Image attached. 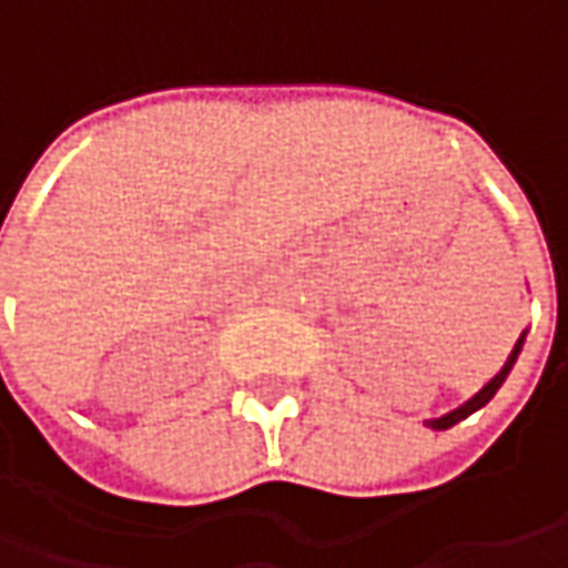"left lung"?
I'll list each match as a JSON object with an SVG mask.
<instances>
[{"instance_id":"1","label":"left lung","mask_w":568,"mask_h":568,"mask_svg":"<svg viewBox=\"0 0 568 568\" xmlns=\"http://www.w3.org/2000/svg\"><path fill=\"white\" fill-rule=\"evenodd\" d=\"M525 338H528V332H521V338L515 341V347H513V354H509V361L503 363V369H499V373H496V376H493V379L487 382V385H484V388H480V392H477L474 398H468V402L462 404V407L448 410V414H443V417H436V420H424V424L429 426V429H448V426H455V424H458V420H465V417H470L474 410H480V407L490 402L493 395H496V392L503 388V382L509 379V373H513L515 361H518V354H521V347H525Z\"/></svg>"}]
</instances>
